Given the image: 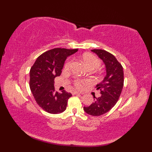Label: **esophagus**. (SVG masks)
I'll list each match as a JSON object with an SVG mask.
<instances>
[{"instance_id":"obj_1","label":"esophagus","mask_w":152,"mask_h":152,"mask_svg":"<svg viewBox=\"0 0 152 152\" xmlns=\"http://www.w3.org/2000/svg\"><path fill=\"white\" fill-rule=\"evenodd\" d=\"M80 94H83V93H79V92H78V91H74V92H73V95H80Z\"/></svg>"}]
</instances>
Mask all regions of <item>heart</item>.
Wrapping results in <instances>:
<instances>
[{"label": "heart", "instance_id": "obj_1", "mask_svg": "<svg viewBox=\"0 0 152 152\" xmlns=\"http://www.w3.org/2000/svg\"><path fill=\"white\" fill-rule=\"evenodd\" d=\"M82 60L83 63H85L86 66L88 68H93V69H96L100 66L101 64V61H100L97 57L95 56L91 53H85L82 56ZM71 64V61H68L65 64V68H69ZM88 81L84 80H80V79H76L74 80V84L76 88L81 89L83 86H84Z\"/></svg>", "mask_w": 152, "mask_h": 152}]
</instances>
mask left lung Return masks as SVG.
<instances>
[{
	"mask_svg": "<svg viewBox=\"0 0 152 152\" xmlns=\"http://www.w3.org/2000/svg\"><path fill=\"white\" fill-rule=\"evenodd\" d=\"M91 51L104 62L106 75L102 82L96 86L101 96L98 98L93 96L94 101L90 106H84L83 110L89 115L99 116L108 112L118 102L124 87V70L121 63L112 53L103 50Z\"/></svg>",
	"mask_w": 152,
	"mask_h": 152,
	"instance_id": "obj_1",
	"label": "left lung"
}]
</instances>
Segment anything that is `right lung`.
<instances>
[{"instance_id":"obj_1","label":"right lung","mask_w":152,"mask_h":152,"mask_svg":"<svg viewBox=\"0 0 152 152\" xmlns=\"http://www.w3.org/2000/svg\"><path fill=\"white\" fill-rule=\"evenodd\" d=\"M78 49L54 48L38 57L30 70L29 86L35 101L44 110L57 114L66 108L68 100L72 94L55 91L54 79L61 74L67 57Z\"/></svg>"}]
</instances>
